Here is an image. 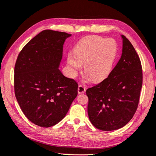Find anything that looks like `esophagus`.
<instances>
[{
    "mask_svg": "<svg viewBox=\"0 0 156 156\" xmlns=\"http://www.w3.org/2000/svg\"><path fill=\"white\" fill-rule=\"evenodd\" d=\"M85 91H86V88L82 85H79L78 88V92L79 94H82L84 93Z\"/></svg>",
    "mask_w": 156,
    "mask_h": 156,
    "instance_id": "esophagus-1",
    "label": "esophagus"
}]
</instances>
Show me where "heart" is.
Listing matches in <instances>:
<instances>
[{"label":"heart","instance_id":"heart-1","mask_svg":"<svg viewBox=\"0 0 156 156\" xmlns=\"http://www.w3.org/2000/svg\"><path fill=\"white\" fill-rule=\"evenodd\" d=\"M117 51L114 41L97 36L82 39L76 45L74 53L67 57L70 74L75 76L84 64V71L94 81H100L109 75Z\"/></svg>","mask_w":156,"mask_h":156}]
</instances>
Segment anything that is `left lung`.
<instances>
[{
    "label": "left lung",
    "instance_id": "8db88e82",
    "mask_svg": "<svg viewBox=\"0 0 156 156\" xmlns=\"http://www.w3.org/2000/svg\"><path fill=\"white\" fill-rule=\"evenodd\" d=\"M122 53L108 77L86 91L90 122L101 130H114L133 118L143 84L141 63L133 44L124 35Z\"/></svg>",
    "mask_w": 156,
    "mask_h": 156
}]
</instances>
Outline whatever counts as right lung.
Returning a JSON list of instances; mask_svg holds the SVG:
<instances>
[{
  "label": "right lung",
  "mask_w": 156,
  "mask_h": 156,
  "mask_svg": "<svg viewBox=\"0 0 156 156\" xmlns=\"http://www.w3.org/2000/svg\"><path fill=\"white\" fill-rule=\"evenodd\" d=\"M68 33L43 30L21 51L15 63V97L32 123L51 127L66 116L78 95V83L59 69Z\"/></svg>",
  "instance_id": "right-lung-1"
}]
</instances>
